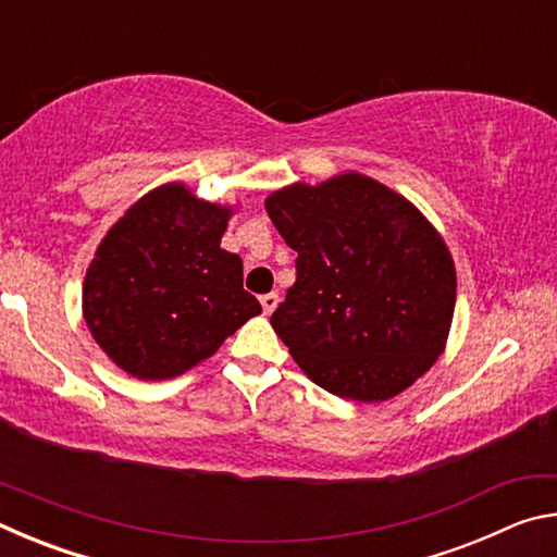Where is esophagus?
I'll return each mask as SVG.
<instances>
[{
  "mask_svg": "<svg viewBox=\"0 0 557 557\" xmlns=\"http://www.w3.org/2000/svg\"><path fill=\"white\" fill-rule=\"evenodd\" d=\"M277 301H280V297L275 295V292H270V295H262L260 297V305H262V312L265 314H272L277 309Z\"/></svg>",
  "mask_w": 557,
  "mask_h": 557,
  "instance_id": "obj_1",
  "label": "esophagus"
}]
</instances>
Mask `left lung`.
Listing matches in <instances>:
<instances>
[{"mask_svg": "<svg viewBox=\"0 0 557 557\" xmlns=\"http://www.w3.org/2000/svg\"><path fill=\"white\" fill-rule=\"evenodd\" d=\"M265 209L297 252V280L270 324L309 379L338 398L381 403L432 369L457 275L425 215L358 172L285 186Z\"/></svg>", "mask_w": 557, "mask_h": 557, "instance_id": "8db88e82", "label": "left lung"}]
</instances>
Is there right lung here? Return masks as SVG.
Listing matches in <instances>:
<instances>
[{
  "label": "right lung",
  "instance_id": "1",
  "mask_svg": "<svg viewBox=\"0 0 557 557\" xmlns=\"http://www.w3.org/2000/svg\"><path fill=\"white\" fill-rule=\"evenodd\" d=\"M231 213L184 184H164L102 238L86 272L83 317L122 371L176 379L262 312L243 289V260L221 248Z\"/></svg>",
  "mask_w": 557,
  "mask_h": 557
}]
</instances>
